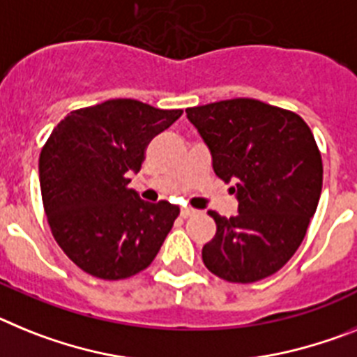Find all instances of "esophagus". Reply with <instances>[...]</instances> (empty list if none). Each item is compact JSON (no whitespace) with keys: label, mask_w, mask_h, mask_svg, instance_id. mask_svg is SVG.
Listing matches in <instances>:
<instances>
[{"label":"esophagus","mask_w":357,"mask_h":357,"mask_svg":"<svg viewBox=\"0 0 357 357\" xmlns=\"http://www.w3.org/2000/svg\"><path fill=\"white\" fill-rule=\"evenodd\" d=\"M196 213V210L194 208H188V206H185V208H181V217L183 219H188V217H192Z\"/></svg>","instance_id":"34e87169"}]
</instances>
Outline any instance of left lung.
Segmentation results:
<instances>
[{
    "label": "left lung",
    "instance_id": "obj_1",
    "mask_svg": "<svg viewBox=\"0 0 357 357\" xmlns=\"http://www.w3.org/2000/svg\"><path fill=\"white\" fill-rule=\"evenodd\" d=\"M222 181L235 183L238 213L210 210L217 231L204 266L222 280L250 284L284 268L307 234L324 165L311 129L293 111L255 98L188 107Z\"/></svg>",
    "mask_w": 357,
    "mask_h": 357
}]
</instances>
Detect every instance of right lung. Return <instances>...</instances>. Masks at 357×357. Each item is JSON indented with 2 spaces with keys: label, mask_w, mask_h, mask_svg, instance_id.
<instances>
[{
  "label": "right lung",
  "mask_w": 357,
  "mask_h": 357,
  "mask_svg": "<svg viewBox=\"0 0 357 357\" xmlns=\"http://www.w3.org/2000/svg\"><path fill=\"white\" fill-rule=\"evenodd\" d=\"M181 109L114 98L71 111L39 156L43 206L55 241L82 271L122 280L151 266L179 208L129 188L145 149Z\"/></svg>",
  "instance_id": "obj_1"
}]
</instances>
